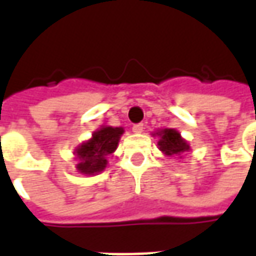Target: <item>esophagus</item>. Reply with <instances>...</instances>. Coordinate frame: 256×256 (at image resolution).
Listing matches in <instances>:
<instances>
[{"label":"esophagus","instance_id":"obj_1","mask_svg":"<svg viewBox=\"0 0 256 256\" xmlns=\"http://www.w3.org/2000/svg\"><path fill=\"white\" fill-rule=\"evenodd\" d=\"M133 132L137 134L142 133V132H144V124H142V123H137V124H134Z\"/></svg>","mask_w":256,"mask_h":256}]
</instances>
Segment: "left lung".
<instances>
[{"label":"left lung","instance_id":"8db88e82","mask_svg":"<svg viewBox=\"0 0 256 256\" xmlns=\"http://www.w3.org/2000/svg\"><path fill=\"white\" fill-rule=\"evenodd\" d=\"M158 136L160 137L159 140V150L167 156H180L184 152H188L189 144L181 137V134L178 133L174 128H164L158 132Z\"/></svg>","mask_w":256,"mask_h":256}]
</instances>
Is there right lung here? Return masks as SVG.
I'll use <instances>...</instances> for the list:
<instances>
[{"mask_svg":"<svg viewBox=\"0 0 256 256\" xmlns=\"http://www.w3.org/2000/svg\"><path fill=\"white\" fill-rule=\"evenodd\" d=\"M123 128L102 126L96 130L92 138L82 142L75 150V156L78 159L76 170L86 176H93L101 172L106 167V156L115 152L119 144Z\"/></svg>","mask_w":256,"mask_h":256,"instance_id":"obj_1","label":"right lung"}]
</instances>
